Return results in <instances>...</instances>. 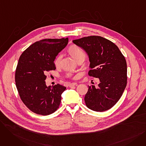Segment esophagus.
Segmentation results:
<instances>
[{"mask_svg":"<svg viewBox=\"0 0 146 146\" xmlns=\"http://www.w3.org/2000/svg\"><path fill=\"white\" fill-rule=\"evenodd\" d=\"M77 85H78L77 83H72L70 84V85H69V87L71 88V87H72L73 86H76Z\"/></svg>","mask_w":146,"mask_h":146,"instance_id":"obj_1","label":"esophagus"}]
</instances>
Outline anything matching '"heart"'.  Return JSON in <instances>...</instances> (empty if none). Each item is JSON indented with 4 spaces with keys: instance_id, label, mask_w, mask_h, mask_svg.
<instances>
[{
    "instance_id": "b5f03b06",
    "label": "heart",
    "mask_w": 146,
    "mask_h": 146,
    "mask_svg": "<svg viewBox=\"0 0 146 146\" xmlns=\"http://www.w3.org/2000/svg\"><path fill=\"white\" fill-rule=\"evenodd\" d=\"M67 52L68 54H70L77 62H79L80 61H83L85 59L86 56V54L85 51H84L79 46L72 44L68 47L67 49ZM62 57L60 55H58L56 57L55 59L54 60V65L56 67L58 68L61 66V62ZM66 77L70 79H75L76 78V76H73V74L68 73L66 74Z\"/></svg>"
}]
</instances>
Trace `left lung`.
<instances>
[{"instance_id": "left-lung-1", "label": "left lung", "mask_w": 146, "mask_h": 146, "mask_svg": "<svg viewBox=\"0 0 146 146\" xmlns=\"http://www.w3.org/2000/svg\"><path fill=\"white\" fill-rule=\"evenodd\" d=\"M73 42L88 53L90 62L88 74L100 81L97 89L92 85L89 86L85 96L86 106L96 112L111 109L127 86L125 57L113 42L100 36H88Z\"/></svg>"}]
</instances>
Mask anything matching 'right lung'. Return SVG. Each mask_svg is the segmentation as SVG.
<instances>
[{
	"mask_svg": "<svg viewBox=\"0 0 146 146\" xmlns=\"http://www.w3.org/2000/svg\"><path fill=\"white\" fill-rule=\"evenodd\" d=\"M68 39L46 38L31 45L21 55L15 71V83L20 98L35 113L48 115L56 111L66 88L57 84L46 86V74L56 69L54 60Z\"/></svg>",
	"mask_w": 146,
	"mask_h": 146,
	"instance_id": "right-lung-1",
	"label": "right lung"
}]
</instances>
